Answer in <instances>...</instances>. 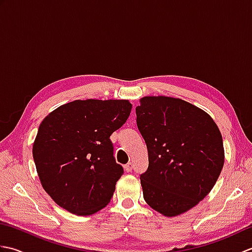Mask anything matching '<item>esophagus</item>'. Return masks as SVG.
<instances>
[{
	"mask_svg": "<svg viewBox=\"0 0 252 252\" xmlns=\"http://www.w3.org/2000/svg\"><path fill=\"white\" fill-rule=\"evenodd\" d=\"M132 168H133V165H132V163H131V162L126 163V164L125 165V170L126 171V172H131V171H132Z\"/></svg>",
	"mask_w": 252,
	"mask_h": 252,
	"instance_id": "1",
	"label": "esophagus"
}]
</instances>
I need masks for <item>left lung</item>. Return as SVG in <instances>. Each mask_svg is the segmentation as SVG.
<instances>
[{
    "label": "left lung",
    "mask_w": 252,
    "mask_h": 252,
    "mask_svg": "<svg viewBox=\"0 0 252 252\" xmlns=\"http://www.w3.org/2000/svg\"><path fill=\"white\" fill-rule=\"evenodd\" d=\"M135 111L148 151V169L141 174L144 199L165 217L182 215L198 205L220 176L221 132L206 111L181 98L145 96Z\"/></svg>",
    "instance_id": "1"
}]
</instances>
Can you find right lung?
<instances>
[{"mask_svg": "<svg viewBox=\"0 0 252 252\" xmlns=\"http://www.w3.org/2000/svg\"><path fill=\"white\" fill-rule=\"evenodd\" d=\"M131 109L126 99H78L41 122L32 155L42 186L58 206L91 216L108 205L123 174L110 135Z\"/></svg>", "mask_w": 252, "mask_h": 252, "instance_id": "right-lung-1", "label": "right lung"}]
</instances>
